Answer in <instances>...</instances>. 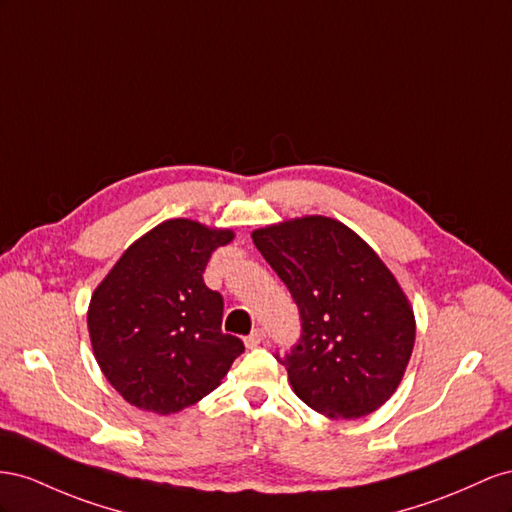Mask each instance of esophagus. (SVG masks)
I'll list each match as a JSON object with an SVG mask.
<instances>
[{
  "label": "esophagus",
  "instance_id": "obj_1",
  "mask_svg": "<svg viewBox=\"0 0 512 512\" xmlns=\"http://www.w3.org/2000/svg\"><path fill=\"white\" fill-rule=\"evenodd\" d=\"M266 341V332L264 330H253L251 334H248V337L244 339V343H246V347L248 349H255V347H259L261 343H264Z\"/></svg>",
  "mask_w": 512,
  "mask_h": 512
}]
</instances>
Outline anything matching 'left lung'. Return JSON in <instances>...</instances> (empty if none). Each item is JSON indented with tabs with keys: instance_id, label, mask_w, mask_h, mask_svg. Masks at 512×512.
<instances>
[{
	"instance_id": "1",
	"label": "left lung",
	"mask_w": 512,
	"mask_h": 512,
	"mask_svg": "<svg viewBox=\"0 0 512 512\" xmlns=\"http://www.w3.org/2000/svg\"><path fill=\"white\" fill-rule=\"evenodd\" d=\"M259 253L296 300L302 334L283 360L298 397L328 418H362L399 388L416 319L394 274L347 225L302 216L255 229Z\"/></svg>"
}]
</instances>
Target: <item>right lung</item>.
I'll use <instances>...</instances> for the list:
<instances>
[{
  "mask_svg": "<svg viewBox=\"0 0 512 512\" xmlns=\"http://www.w3.org/2000/svg\"><path fill=\"white\" fill-rule=\"evenodd\" d=\"M231 229L171 218L130 244L87 309L100 371L145 412L175 414L210 394L242 352L225 334L223 296L203 283Z\"/></svg>",
  "mask_w": 512,
  "mask_h": 512,
  "instance_id": "obj_1",
  "label": "right lung"
}]
</instances>
